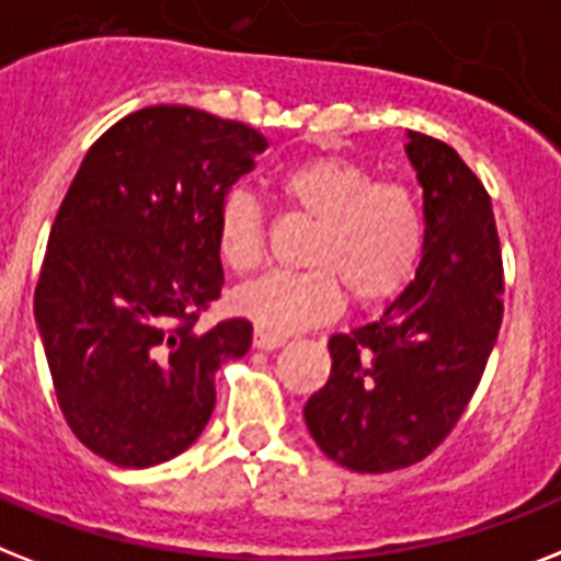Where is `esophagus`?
I'll use <instances>...</instances> for the list:
<instances>
[{
  "label": "esophagus",
  "mask_w": 561,
  "mask_h": 561,
  "mask_svg": "<svg viewBox=\"0 0 561 561\" xmlns=\"http://www.w3.org/2000/svg\"><path fill=\"white\" fill-rule=\"evenodd\" d=\"M288 340L279 334H267V331H262V328H256V334H253V345H256L259 352H273V348H279V345H285Z\"/></svg>",
  "instance_id": "1"
}]
</instances>
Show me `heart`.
Returning <instances> with one entry per match:
<instances>
[{
    "instance_id": "1",
    "label": "heart",
    "mask_w": 561,
    "mask_h": 561,
    "mask_svg": "<svg viewBox=\"0 0 561 561\" xmlns=\"http://www.w3.org/2000/svg\"><path fill=\"white\" fill-rule=\"evenodd\" d=\"M294 213L317 221L302 273H267L236 290L233 308L267 334H294L340 313L345 290L363 308L389 302L421 265L423 216L409 186L375 181L363 161L320 154L279 178ZM218 253L250 271L265 253V213L248 193L218 209Z\"/></svg>"
}]
</instances>
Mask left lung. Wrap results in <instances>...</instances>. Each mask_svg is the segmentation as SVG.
I'll return each instance as SVG.
<instances>
[{"label":"left lung","mask_w":561,"mask_h":561,"mask_svg":"<svg viewBox=\"0 0 561 561\" xmlns=\"http://www.w3.org/2000/svg\"><path fill=\"white\" fill-rule=\"evenodd\" d=\"M407 138L423 186L421 265L375 322L328 340L331 377L305 403L311 438L354 472L423 461L476 394L502 328V244L484 184L444 140Z\"/></svg>","instance_id":"1"}]
</instances>
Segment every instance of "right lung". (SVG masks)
<instances>
[{
	"label": "right lung",
	"instance_id": "add662e5",
	"mask_svg": "<svg viewBox=\"0 0 561 561\" xmlns=\"http://www.w3.org/2000/svg\"><path fill=\"white\" fill-rule=\"evenodd\" d=\"M267 140L193 106H149L85 152L54 218L34 317L68 426L144 470L181 455L216 407V368L253 325L198 331L221 296L218 209Z\"/></svg>",
	"mask_w": 561,
	"mask_h": 561
}]
</instances>
